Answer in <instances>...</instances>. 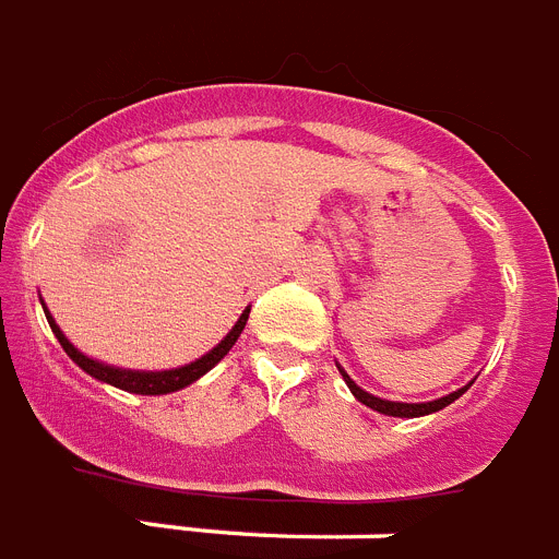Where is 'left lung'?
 <instances>
[{
  "label": "left lung",
  "instance_id": "8db88e82",
  "mask_svg": "<svg viewBox=\"0 0 559 559\" xmlns=\"http://www.w3.org/2000/svg\"><path fill=\"white\" fill-rule=\"evenodd\" d=\"M338 367V365H336ZM338 373H342V379H345V384L350 388V393L359 399L361 404H367L370 409H376V413H381V416H395V418H418V416H429V413H438V409L450 407L455 399H461V395L466 393V390L472 388V381L466 384V388L455 390V393L443 395V399H436V402H424V404H404V402H388V399H379V395L367 393V390H361L356 381L350 379V376L338 367Z\"/></svg>",
  "mask_w": 559,
  "mask_h": 559
}]
</instances>
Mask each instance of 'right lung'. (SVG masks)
I'll return each instance as SVG.
<instances>
[{"mask_svg": "<svg viewBox=\"0 0 559 559\" xmlns=\"http://www.w3.org/2000/svg\"><path fill=\"white\" fill-rule=\"evenodd\" d=\"M41 308H45V302H41ZM248 311H251V308H246V311L240 313L237 325H234L231 331L223 336L221 345L212 347L206 356H200V359L189 361V365H183V367H171V370H155V373H150V370H123V367H112V365H104V361L90 359V356H84V353H81L79 347H75L73 342L64 336V333H61V328L56 325V319L50 317V311H47V308H45V317H47V322H50V331L56 333V338H59V345L64 347L67 356H70V359H73L75 365L84 370V373H90L93 379L104 381V384H112V388H118V390H127V393L166 395V393H175V390L189 388L192 381H198L200 376H206L209 370H212V367L217 365V361H221L228 350H231L234 342L240 338L242 328H246Z\"/></svg>", "mask_w": 559, "mask_h": 559, "instance_id": "add662e5", "label": "right lung"}]
</instances>
